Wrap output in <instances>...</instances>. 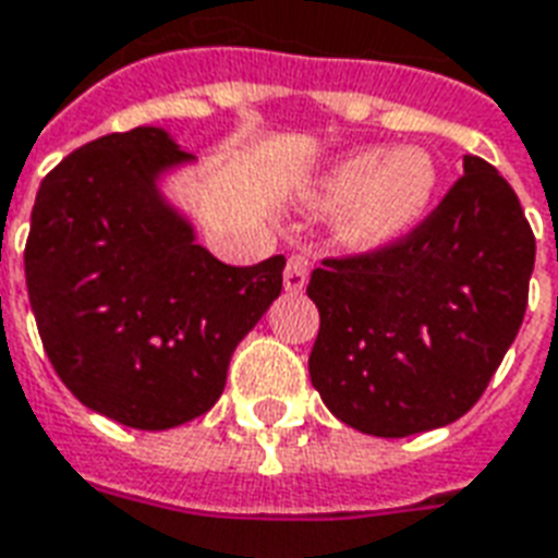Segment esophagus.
Returning <instances> with one entry per match:
<instances>
[{
  "instance_id": "34e87169",
  "label": "esophagus",
  "mask_w": 558,
  "mask_h": 558,
  "mask_svg": "<svg viewBox=\"0 0 558 558\" xmlns=\"http://www.w3.org/2000/svg\"><path fill=\"white\" fill-rule=\"evenodd\" d=\"M311 278V259L307 256H290L287 271H283V287L290 292H302Z\"/></svg>"
}]
</instances>
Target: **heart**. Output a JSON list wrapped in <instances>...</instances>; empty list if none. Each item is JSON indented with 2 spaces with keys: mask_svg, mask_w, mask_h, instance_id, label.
I'll list each match as a JSON object with an SVG mask.
<instances>
[{
  "mask_svg": "<svg viewBox=\"0 0 558 558\" xmlns=\"http://www.w3.org/2000/svg\"><path fill=\"white\" fill-rule=\"evenodd\" d=\"M436 163L421 148H362L319 172L307 199L340 208L338 235L352 247H379L410 232L430 206Z\"/></svg>",
  "mask_w": 558,
  "mask_h": 558,
  "instance_id": "b5f03b06",
  "label": "heart"
}]
</instances>
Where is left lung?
<instances>
[{
  "label": "left lung",
  "mask_w": 558,
  "mask_h": 558,
  "mask_svg": "<svg viewBox=\"0 0 558 558\" xmlns=\"http://www.w3.org/2000/svg\"><path fill=\"white\" fill-rule=\"evenodd\" d=\"M535 235L514 187L466 155L418 227L379 251L323 259L311 383L331 415L400 439L466 415L514 343Z\"/></svg>",
  "instance_id": "left-lung-1"
}]
</instances>
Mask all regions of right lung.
Segmentation results:
<instances>
[{
    "label": "right lung",
    "instance_id": "1",
    "mask_svg": "<svg viewBox=\"0 0 558 558\" xmlns=\"http://www.w3.org/2000/svg\"><path fill=\"white\" fill-rule=\"evenodd\" d=\"M194 155L163 128L107 134L44 175L26 287L44 352L89 410L170 430L218 403L239 340L283 287V256L227 266L158 179Z\"/></svg>",
    "mask_w": 558,
    "mask_h": 558
}]
</instances>
